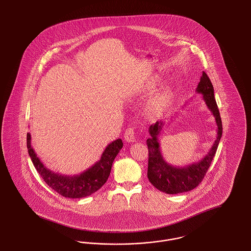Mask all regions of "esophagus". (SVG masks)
I'll return each mask as SVG.
<instances>
[{"label": "esophagus", "mask_w": 251, "mask_h": 251, "mask_svg": "<svg viewBox=\"0 0 251 251\" xmlns=\"http://www.w3.org/2000/svg\"><path fill=\"white\" fill-rule=\"evenodd\" d=\"M124 138L127 142H134L135 141V133L133 128H128L125 133H124Z\"/></svg>", "instance_id": "34e87169"}]
</instances>
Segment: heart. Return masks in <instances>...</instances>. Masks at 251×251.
<instances>
[{
  "mask_svg": "<svg viewBox=\"0 0 251 251\" xmlns=\"http://www.w3.org/2000/svg\"><path fill=\"white\" fill-rule=\"evenodd\" d=\"M170 100V95L167 90L158 92L151 101V108L156 114L163 113L167 107Z\"/></svg>",
  "mask_w": 251,
  "mask_h": 251,
  "instance_id": "b5f03b06",
  "label": "heart"
}]
</instances>
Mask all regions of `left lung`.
Masks as SVG:
<instances>
[{"instance_id":"8db88e82","label":"left lung","mask_w":251,"mask_h":251,"mask_svg":"<svg viewBox=\"0 0 251 251\" xmlns=\"http://www.w3.org/2000/svg\"><path fill=\"white\" fill-rule=\"evenodd\" d=\"M196 91L202 94L203 100L208 109L215 117L217 125L216 139L209 152L201 161L183 167L169 165L162 155L158 139L160 131H162L165 123L162 121H157L155 124L151 125L149 129L151 137L147 140L149 150L148 178L151 183L158 190L167 194L173 195L191 191L202 181L215 157L218 144L222 136V121L215 101L214 86L211 83L210 78L204 72Z\"/></svg>"}]
</instances>
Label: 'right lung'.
<instances>
[{"label":"right lung","mask_w":251,"mask_h":251,"mask_svg":"<svg viewBox=\"0 0 251 251\" xmlns=\"http://www.w3.org/2000/svg\"><path fill=\"white\" fill-rule=\"evenodd\" d=\"M123 147L121 139L109 144L100 159L84 172L68 176L51 171L44 166L31 146V134L27 133V149L31 160L41 178L51 189L65 198L82 199L98 191L108 179L115 158Z\"/></svg>","instance_id":"1"}]
</instances>
